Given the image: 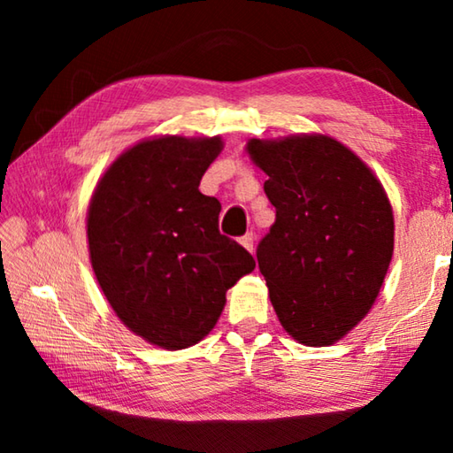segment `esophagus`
Segmentation results:
<instances>
[{
  "mask_svg": "<svg viewBox=\"0 0 453 453\" xmlns=\"http://www.w3.org/2000/svg\"><path fill=\"white\" fill-rule=\"evenodd\" d=\"M240 243L243 245L245 250L254 254V234H245L243 237H240Z\"/></svg>",
  "mask_w": 453,
  "mask_h": 453,
  "instance_id": "34e87169",
  "label": "esophagus"
}]
</instances>
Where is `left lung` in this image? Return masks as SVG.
<instances>
[{"instance_id": "8db88e82", "label": "left lung", "mask_w": 453, "mask_h": 453, "mask_svg": "<svg viewBox=\"0 0 453 453\" xmlns=\"http://www.w3.org/2000/svg\"><path fill=\"white\" fill-rule=\"evenodd\" d=\"M267 173L275 221L257 245L259 272L286 332L332 346L365 318L394 254V213L380 180L327 135L250 140Z\"/></svg>"}]
</instances>
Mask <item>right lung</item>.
I'll list each match as a JSON object with an SVG mask.
<instances>
[{
  "label": "right lung",
  "instance_id": "1",
  "mask_svg": "<svg viewBox=\"0 0 453 453\" xmlns=\"http://www.w3.org/2000/svg\"><path fill=\"white\" fill-rule=\"evenodd\" d=\"M221 137L164 135L121 153L88 210L89 259L111 310L134 334L164 349L202 342L226 291L256 259L219 234L221 203L199 181Z\"/></svg>",
  "mask_w": 453,
  "mask_h": 453
}]
</instances>
